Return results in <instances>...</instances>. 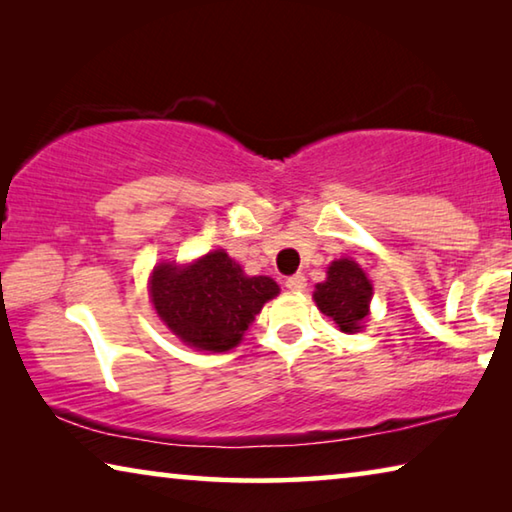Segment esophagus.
Wrapping results in <instances>:
<instances>
[{
  "instance_id": "1",
  "label": "esophagus",
  "mask_w": 512,
  "mask_h": 512,
  "mask_svg": "<svg viewBox=\"0 0 512 512\" xmlns=\"http://www.w3.org/2000/svg\"><path fill=\"white\" fill-rule=\"evenodd\" d=\"M284 284H287V289L289 291H305L307 289V277L305 275H302V273H296V275H291V277H287V282H284Z\"/></svg>"
}]
</instances>
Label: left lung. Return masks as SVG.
I'll use <instances>...</instances> for the list:
<instances>
[{
  "label": "left lung",
  "instance_id": "8db88e82",
  "mask_svg": "<svg viewBox=\"0 0 512 512\" xmlns=\"http://www.w3.org/2000/svg\"><path fill=\"white\" fill-rule=\"evenodd\" d=\"M372 284L363 268L352 259H336L327 268V280L316 284L314 300L325 316L345 334L361 332L368 316Z\"/></svg>",
  "mask_w": 512,
  "mask_h": 512
}]
</instances>
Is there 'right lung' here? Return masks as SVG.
<instances>
[{
	"instance_id": "obj_1",
	"label": "right lung",
	"mask_w": 512,
	"mask_h": 512,
	"mask_svg": "<svg viewBox=\"0 0 512 512\" xmlns=\"http://www.w3.org/2000/svg\"><path fill=\"white\" fill-rule=\"evenodd\" d=\"M280 287L266 275L250 277L225 250L192 264L162 262L153 268L149 296L155 314L189 348L228 352Z\"/></svg>"
}]
</instances>
